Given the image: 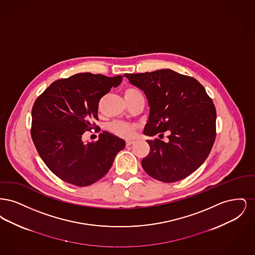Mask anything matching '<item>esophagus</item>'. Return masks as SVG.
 Segmentation results:
<instances>
[{"mask_svg":"<svg viewBox=\"0 0 255 255\" xmlns=\"http://www.w3.org/2000/svg\"><path fill=\"white\" fill-rule=\"evenodd\" d=\"M134 143V140L133 139H128V140H126V145L127 146H131L132 144Z\"/></svg>","mask_w":255,"mask_h":255,"instance_id":"1","label":"esophagus"}]
</instances>
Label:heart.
I'll list each match as a JSON object with an SVG mask.
<instances>
[{
	"label": "heart",
	"instance_id": "b5f03b06",
	"mask_svg": "<svg viewBox=\"0 0 255 255\" xmlns=\"http://www.w3.org/2000/svg\"><path fill=\"white\" fill-rule=\"evenodd\" d=\"M139 93L134 89H128L125 91V95H133ZM111 130L117 134L123 136V137H131L134 133V126L132 124L126 123V122H114L110 126Z\"/></svg>",
	"mask_w": 255,
	"mask_h": 255
}]
</instances>
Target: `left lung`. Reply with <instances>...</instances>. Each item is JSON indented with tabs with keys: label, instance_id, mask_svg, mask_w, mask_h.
<instances>
[{
	"label": "left lung",
	"instance_id": "left-lung-1",
	"mask_svg": "<svg viewBox=\"0 0 255 255\" xmlns=\"http://www.w3.org/2000/svg\"><path fill=\"white\" fill-rule=\"evenodd\" d=\"M132 85L145 94L149 117L143 133L153 136L169 131L168 141L148 139L149 155L141 165L163 182L182 180L208 157L216 136V110L195 78L172 70L126 73Z\"/></svg>",
	"mask_w": 255,
	"mask_h": 255
}]
</instances>
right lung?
<instances>
[{
  "mask_svg": "<svg viewBox=\"0 0 255 255\" xmlns=\"http://www.w3.org/2000/svg\"><path fill=\"white\" fill-rule=\"evenodd\" d=\"M122 75L77 73L54 81L31 111V137L39 156L64 182L87 186L103 178L125 141L104 131L96 142L82 140L98 120L100 98L122 83Z\"/></svg>",
  "mask_w": 255,
  "mask_h": 255,
  "instance_id": "right-lung-1",
  "label": "right lung"
}]
</instances>
